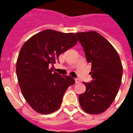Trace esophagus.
I'll return each mask as SVG.
<instances>
[{"instance_id": "1", "label": "esophagus", "mask_w": 133, "mask_h": 133, "mask_svg": "<svg viewBox=\"0 0 133 133\" xmlns=\"http://www.w3.org/2000/svg\"><path fill=\"white\" fill-rule=\"evenodd\" d=\"M75 82H76V83H80V80L78 78H76L75 79Z\"/></svg>"}]
</instances>
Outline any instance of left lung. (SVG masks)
Returning a JSON list of instances; mask_svg holds the SVG:
<instances>
[{"label":"left lung","instance_id":"1","mask_svg":"<svg viewBox=\"0 0 133 133\" xmlns=\"http://www.w3.org/2000/svg\"><path fill=\"white\" fill-rule=\"evenodd\" d=\"M76 37L91 64L90 83H84L86 91L79 95V103L88 114L103 112L112 103L121 83L123 66L117 50L95 31L77 32Z\"/></svg>","mask_w":133,"mask_h":133}]
</instances>
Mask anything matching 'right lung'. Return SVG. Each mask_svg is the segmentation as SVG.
Listing matches in <instances>:
<instances>
[{
	"mask_svg": "<svg viewBox=\"0 0 133 133\" xmlns=\"http://www.w3.org/2000/svg\"><path fill=\"white\" fill-rule=\"evenodd\" d=\"M78 42L74 33L45 30L25 42L16 62V76L23 97L34 110L47 115L58 110L63 96L75 81L50 67L59 55Z\"/></svg>",
	"mask_w": 133,
	"mask_h": 133,
	"instance_id": "1",
	"label": "right lung"
}]
</instances>
